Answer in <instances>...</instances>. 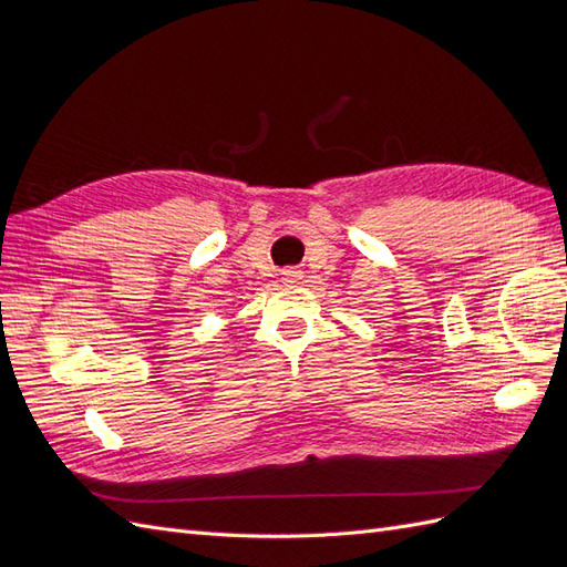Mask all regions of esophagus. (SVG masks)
I'll list each match as a JSON object with an SVG mask.
<instances>
[{
	"mask_svg": "<svg viewBox=\"0 0 567 567\" xmlns=\"http://www.w3.org/2000/svg\"><path fill=\"white\" fill-rule=\"evenodd\" d=\"M281 281H284V284H288V286L300 284V281H302V271H300V269H296V267H288V269H284V271H281Z\"/></svg>",
	"mask_w": 567,
	"mask_h": 567,
	"instance_id": "obj_1",
	"label": "esophagus"
}]
</instances>
